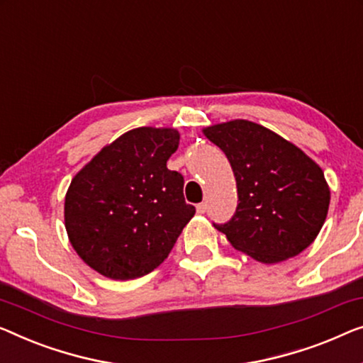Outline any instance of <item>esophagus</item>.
I'll return each instance as SVG.
<instances>
[{"label":"esophagus","mask_w":363,"mask_h":363,"mask_svg":"<svg viewBox=\"0 0 363 363\" xmlns=\"http://www.w3.org/2000/svg\"><path fill=\"white\" fill-rule=\"evenodd\" d=\"M206 209H208V204H206V203H199L198 206H196V211H198L199 214L206 213Z\"/></svg>","instance_id":"obj_1"}]
</instances>
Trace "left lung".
Segmentation results:
<instances>
[{
	"label": "left lung",
	"instance_id": "left-lung-1",
	"mask_svg": "<svg viewBox=\"0 0 363 363\" xmlns=\"http://www.w3.org/2000/svg\"><path fill=\"white\" fill-rule=\"evenodd\" d=\"M228 157L239 204L214 228L234 249L264 264L298 255L316 239L328 216L330 191L324 173L296 145L245 119L203 130Z\"/></svg>",
	"mask_w": 363,
	"mask_h": 363
}]
</instances>
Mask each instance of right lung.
Returning a JSON list of instances; mask_svg holds the SVG:
<instances>
[{
	"instance_id": "1",
	"label": "right lung",
	"mask_w": 363,
	"mask_h": 363,
	"mask_svg": "<svg viewBox=\"0 0 363 363\" xmlns=\"http://www.w3.org/2000/svg\"><path fill=\"white\" fill-rule=\"evenodd\" d=\"M180 134L138 128L77 173L65 196V228L77 254L101 275L133 280L157 269L194 216L183 175L167 169Z\"/></svg>"
}]
</instances>
